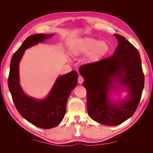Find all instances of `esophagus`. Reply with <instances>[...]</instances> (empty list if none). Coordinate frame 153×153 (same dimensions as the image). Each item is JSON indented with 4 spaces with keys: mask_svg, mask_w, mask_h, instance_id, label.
Listing matches in <instances>:
<instances>
[{
    "mask_svg": "<svg viewBox=\"0 0 153 153\" xmlns=\"http://www.w3.org/2000/svg\"><path fill=\"white\" fill-rule=\"evenodd\" d=\"M84 81V78H83L82 76H78V84H82L83 83V82Z\"/></svg>",
    "mask_w": 153,
    "mask_h": 153,
    "instance_id": "1",
    "label": "esophagus"
}]
</instances>
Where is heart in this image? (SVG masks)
Masks as SVG:
<instances>
[{"mask_svg": "<svg viewBox=\"0 0 153 153\" xmlns=\"http://www.w3.org/2000/svg\"><path fill=\"white\" fill-rule=\"evenodd\" d=\"M109 46L105 41H100L94 38H86L80 39L73 48L75 55L88 54L92 62H96L102 59L108 53Z\"/></svg>", "mask_w": 153, "mask_h": 153, "instance_id": "1", "label": "heart"}]
</instances>
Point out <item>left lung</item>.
<instances>
[{
    "instance_id": "left-lung-1",
    "label": "left lung",
    "mask_w": 153,
    "mask_h": 153,
    "mask_svg": "<svg viewBox=\"0 0 153 153\" xmlns=\"http://www.w3.org/2000/svg\"><path fill=\"white\" fill-rule=\"evenodd\" d=\"M118 46L114 55L82 66L79 72L84 78L87 108L95 121L116 126L131 117L136 111L144 86L140 55L138 50L123 36L114 34ZM117 80L129 90V98L117 105L110 103L108 93Z\"/></svg>"
}]
</instances>
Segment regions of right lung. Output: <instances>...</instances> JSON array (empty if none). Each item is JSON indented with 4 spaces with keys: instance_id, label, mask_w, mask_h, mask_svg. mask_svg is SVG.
<instances>
[{
    "instance_id": "obj_1",
    "label": "right lung",
    "mask_w": 153,
    "mask_h": 153,
    "mask_svg": "<svg viewBox=\"0 0 153 153\" xmlns=\"http://www.w3.org/2000/svg\"><path fill=\"white\" fill-rule=\"evenodd\" d=\"M53 35L38 34L28 37L13 55L8 77L9 89L18 112L27 121L43 129L57 126L62 121L68 97L77 84L78 73L72 71L59 76L47 98L38 101L26 96L23 92L19 83L18 65L25 50Z\"/></svg>"
}]
</instances>
